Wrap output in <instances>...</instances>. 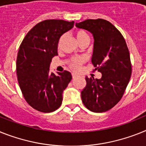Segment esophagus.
<instances>
[{"label":"esophagus","mask_w":146,"mask_h":146,"mask_svg":"<svg viewBox=\"0 0 146 146\" xmlns=\"http://www.w3.org/2000/svg\"><path fill=\"white\" fill-rule=\"evenodd\" d=\"M78 76H79V75L76 74V73H72V77H73V79H76V78Z\"/></svg>","instance_id":"1"}]
</instances>
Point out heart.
Listing matches in <instances>:
<instances>
[{
  "label": "heart",
  "instance_id": "heart-1",
  "mask_svg": "<svg viewBox=\"0 0 146 146\" xmlns=\"http://www.w3.org/2000/svg\"><path fill=\"white\" fill-rule=\"evenodd\" d=\"M76 38L78 42L80 41L81 40L88 38V35L86 33V32H84V30H77L75 33ZM85 62V58H82V57H74L72 58L70 62V67L73 70H79L81 68V66L84 62Z\"/></svg>",
  "mask_w": 146,
  "mask_h": 146
}]
</instances>
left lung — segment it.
I'll return each mask as SVG.
<instances>
[{
  "instance_id": "1",
  "label": "left lung",
  "mask_w": 146,
  "mask_h": 146,
  "mask_svg": "<svg viewBox=\"0 0 146 146\" xmlns=\"http://www.w3.org/2000/svg\"><path fill=\"white\" fill-rule=\"evenodd\" d=\"M88 30L94 39L91 62L101 79L85 77L86 87L81 92L84 106L95 113L107 111L123 96L131 76L130 53L125 38L111 23L104 19H88L76 23Z\"/></svg>"
}]
</instances>
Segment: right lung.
I'll return each instance as SVG.
<instances>
[{"label":"right lung","mask_w":146,"mask_h":146,"mask_svg":"<svg viewBox=\"0 0 146 146\" xmlns=\"http://www.w3.org/2000/svg\"><path fill=\"white\" fill-rule=\"evenodd\" d=\"M74 21L45 20L29 31L19 47L16 62L18 81L23 96L38 111H56L62 94L72 79L70 72L50 73L52 58L58 55L60 37L73 27Z\"/></svg>","instance_id":"add662e5"}]
</instances>
